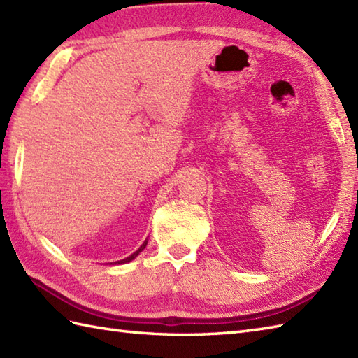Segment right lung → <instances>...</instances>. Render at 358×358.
Returning a JSON list of instances; mask_svg holds the SVG:
<instances>
[{"mask_svg": "<svg viewBox=\"0 0 358 358\" xmlns=\"http://www.w3.org/2000/svg\"><path fill=\"white\" fill-rule=\"evenodd\" d=\"M146 245H148V240H146V241H144V243H143V245L140 246V249H138V250H135V252H134L132 255H129L127 258H124V260H120V262H115V263H118V264H123V263H129V262H132V260H134V258H135L136 255H138V254L141 252V250H143L144 248H146Z\"/></svg>", "mask_w": 358, "mask_h": 358, "instance_id": "obj_1", "label": "right lung"}]
</instances>
